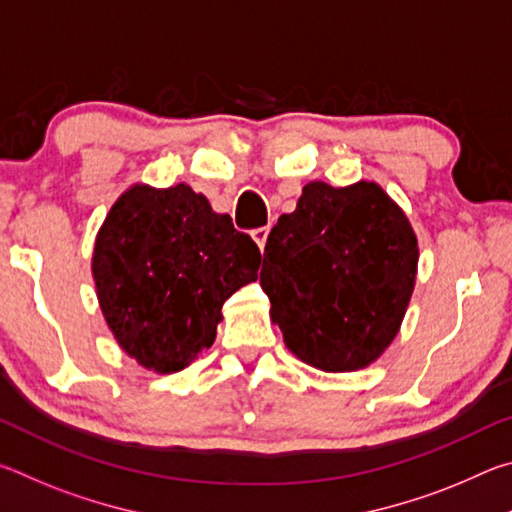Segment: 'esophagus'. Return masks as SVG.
<instances>
[{"instance_id": "obj_1", "label": "esophagus", "mask_w": 512, "mask_h": 512, "mask_svg": "<svg viewBox=\"0 0 512 512\" xmlns=\"http://www.w3.org/2000/svg\"><path fill=\"white\" fill-rule=\"evenodd\" d=\"M268 232H271V225H264V228H257V230L250 232V235H253V239H255V244L259 246V250H264L266 239H268Z\"/></svg>"}]
</instances>
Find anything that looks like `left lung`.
I'll return each instance as SVG.
<instances>
[{"label": "left lung", "mask_w": 512, "mask_h": 512, "mask_svg": "<svg viewBox=\"0 0 512 512\" xmlns=\"http://www.w3.org/2000/svg\"><path fill=\"white\" fill-rule=\"evenodd\" d=\"M409 216L372 180L302 187L266 239L259 282L300 361L325 372L368 368L400 332L418 275Z\"/></svg>", "instance_id": "1"}]
</instances>
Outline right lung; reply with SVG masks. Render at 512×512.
I'll return each mask as SVG.
<instances>
[{
    "label": "right lung",
    "instance_id": "right-lung-1",
    "mask_svg": "<svg viewBox=\"0 0 512 512\" xmlns=\"http://www.w3.org/2000/svg\"><path fill=\"white\" fill-rule=\"evenodd\" d=\"M259 248L180 183H135L94 239L92 277L112 336L142 368L171 375L214 343L221 307L257 280Z\"/></svg>",
    "mask_w": 512,
    "mask_h": 512
}]
</instances>
